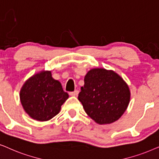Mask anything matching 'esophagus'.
<instances>
[{"instance_id": "1", "label": "esophagus", "mask_w": 159, "mask_h": 159, "mask_svg": "<svg viewBox=\"0 0 159 159\" xmlns=\"http://www.w3.org/2000/svg\"><path fill=\"white\" fill-rule=\"evenodd\" d=\"M78 94V90H75V91H74V92H70V96H77V95Z\"/></svg>"}]
</instances>
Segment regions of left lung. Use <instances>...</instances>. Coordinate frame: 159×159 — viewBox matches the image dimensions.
<instances>
[{
  "instance_id": "obj_1",
  "label": "left lung",
  "mask_w": 159,
  "mask_h": 159,
  "mask_svg": "<svg viewBox=\"0 0 159 159\" xmlns=\"http://www.w3.org/2000/svg\"><path fill=\"white\" fill-rule=\"evenodd\" d=\"M129 88L112 70L91 69L84 77L78 100L86 114L98 124H110L121 117L129 104Z\"/></svg>"
}]
</instances>
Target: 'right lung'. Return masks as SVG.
Instances as JSON below:
<instances>
[{"instance_id": "add662e5", "label": "right lung", "mask_w": 159, "mask_h": 159, "mask_svg": "<svg viewBox=\"0 0 159 159\" xmlns=\"http://www.w3.org/2000/svg\"><path fill=\"white\" fill-rule=\"evenodd\" d=\"M23 108L30 117L46 121L60 113L61 106L69 95L62 84L52 78V72L42 70L29 78L20 93Z\"/></svg>"}]
</instances>
